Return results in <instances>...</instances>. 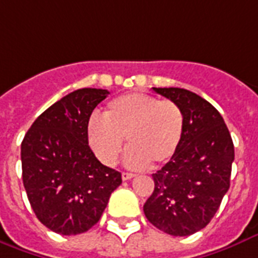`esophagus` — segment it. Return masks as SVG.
I'll use <instances>...</instances> for the list:
<instances>
[{
	"mask_svg": "<svg viewBox=\"0 0 258 258\" xmlns=\"http://www.w3.org/2000/svg\"><path fill=\"white\" fill-rule=\"evenodd\" d=\"M122 180H131V179H133V177L136 176V175H133V173H129V172H122Z\"/></svg>",
	"mask_w": 258,
	"mask_h": 258,
	"instance_id": "1",
	"label": "esophagus"
}]
</instances>
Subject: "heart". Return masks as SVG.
<instances>
[{
	"mask_svg": "<svg viewBox=\"0 0 258 258\" xmlns=\"http://www.w3.org/2000/svg\"><path fill=\"white\" fill-rule=\"evenodd\" d=\"M183 132L184 114L176 102L131 93L111 99L103 111V119H90L86 137L102 164L111 167L117 163L125 139L126 147L131 148L127 164L157 167L175 156Z\"/></svg>",
	"mask_w": 258,
	"mask_h": 258,
	"instance_id": "heart-1",
	"label": "heart"
}]
</instances>
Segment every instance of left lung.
I'll return each instance as SVG.
<instances>
[{"label": "left lung", "instance_id": "8db88e82", "mask_svg": "<svg viewBox=\"0 0 258 258\" xmlns=\"http://www.w3.org/2000/svg\"><path fill=\"white\" fill-rule=\"evenodd\" d=\"M184 114L179 149L153 173L155 189L144 214L159 230L185 237L209 225L230 187L234 145L222 115L210 102L179 87H153Z\"/></svg>", "mask_w": 258, "mask_h": 258}]
</instances>
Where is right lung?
<instances>
[{"mask_svg": "<svg viewBox=\"0 0 258 258\" xmlns=\"http://www.w3.org/2000/svg\"><path fill=\"white\" fill-rule=\"evenodd\" d=\"M109 91L79 89L36 118L21 143L23 181L32 210L61 235L85 233L99 221L121 173L98 160L86 137L90 115Z\"/></svg>", "mask_w": 258, "mask_h": 258, "instance_id": "obj_1", "label": "right lung"}]
</instances>
